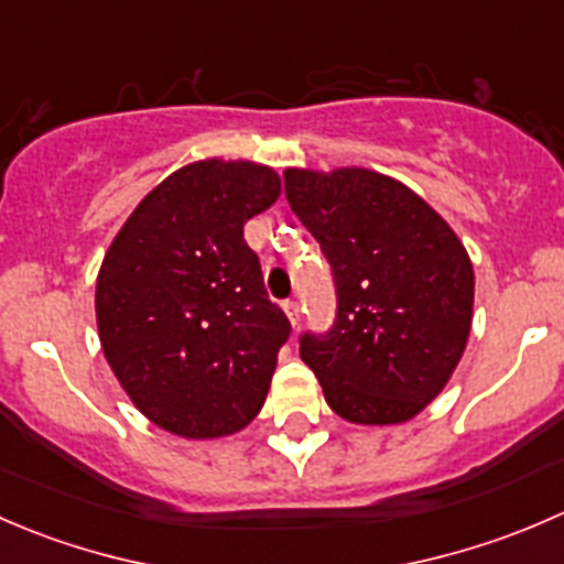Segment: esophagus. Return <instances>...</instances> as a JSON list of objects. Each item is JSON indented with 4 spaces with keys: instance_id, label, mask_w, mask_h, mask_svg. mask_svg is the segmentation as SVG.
<instances>
[{
    "instance_id": "34e87169",
    "label": "esophagus",
    "mask_w": 564,
    "mask_h": 564,
    "mask_svg": "<svg viewBox=\"0 0 564 564\" xmlns=\"http://www.w3.org/2000/svg\"><path fill=\"white\" fill-rule=\"evenodd\" d=\"M283 314L289 316V324H292V327H297V324H300V303H294V300H286V303H283Z\"/></svg>"
}]
</instances>
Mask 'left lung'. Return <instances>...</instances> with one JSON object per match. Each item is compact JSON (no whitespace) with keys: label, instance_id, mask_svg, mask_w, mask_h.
<instances>
[{"label":"left lung","instance_id":"1","mask_svg":"<svg viewBox=\"0 0 564 564\" xmlns=\"http://www.w3.org/2000/svg\"><path fill=\"white\" fill-rule=\"evenodd\" d=\"M292 213L333 264L338 318L300 357L357 425H401L451 382L471 329L464 242L412 187L360 166L286 169Z\"/></svg>","mask_w":564,"mask_h":564}]
</instances>
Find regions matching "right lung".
I'll list each match as a JSON object with an SVG mask.
<instances>
[{
  "instance_id": "obj_1",
  "label": "right lung",
  "mask_w": 564,
  "mask_h": 564,
  "mask_svg": "<svg viewBox=\"0 0 564 564\" xmlns=\"http://www.w3.org/2000/svg\"><path fill=\"white\" fill-rule=\"evenodd\" d=\"M281 196L275 169L204 158L152 187L95 283L100 349L133 406L182 440L242 431L264 406L289 318L242 229Z\"/></svg>"
}]
</instances>
